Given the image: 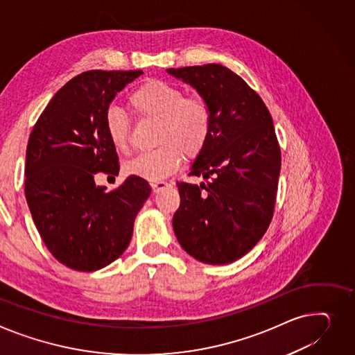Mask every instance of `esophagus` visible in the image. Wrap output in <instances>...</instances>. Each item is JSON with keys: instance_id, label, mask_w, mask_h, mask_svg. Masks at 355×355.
Here are the masks:
<instances>
[{"instance_id": "1", "label": "esophagus", "mask_w": 355, "mask_h": 355, "mask_svg": "<svg viewBox=\"0 0 355 355\" xmlns=\"http://www.w3.org/2000/svg\"><path fill=\"white\" fill-rule=\"evenodd\" d=\"M167 185H168V184L165 182V181H157V182H153V184H151L154 193H158L159 190H162V188H165Z\"/></svg>"}]
</instances>
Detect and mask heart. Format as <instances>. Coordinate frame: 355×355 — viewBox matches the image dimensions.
<instances>
[{
  "mask_svg": "<svg viewBox=\"0 0 355 355\" xmlns=\"http://www.w3.org/2000/svg\"><path fill=\"white\" fill-rule=\"evenodd\" d=\"M128 105L139 120L157 121L155 150L141 153L125 164V171L139 178L155 181L175 173L182 155L194 158L207 147L214 128V111L202 96H185L180 87L148 80L128 96ZM105 134L111 146L125 151L130 144V121L116 107L104 116Z\"/></svg>",
  "mask_w": 355,
  "mask_h": 355,
  "instance_id": "b5f03b06",
  "label": "heart"
}]
</instances>
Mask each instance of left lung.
<instances>
[{
    "label": "left lung",
    "mask_w": 355,
    "mask_h": 355,
    "mask_svg": "<svg viewBox=\"0 0 355 355\" xmlns=\"http://www.w3.org/2000/svg\"><path fill=\"white\" fill-rule=\"evenodd\" d=\"M167 71L197 88L214 111L211 138L188 174L207 182H177L174 232L198 261L228 264L263 239L274 216L281 148L272 116L261 97L221 64Z\"/></svg>",
    "instance_id": "left-lung-1"
}]
</instances>
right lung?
I'll list each match as a JSON object with an SVG mask.
<instances>
[{
  "instance_id": "right-lung-1",
  "label": "right lung",
  "mask_w": 355,
  "mask_h": 355,
  "mask_svg": "<svg viewBox=\"0 0 355 355\" xmlns=\"http://www.w3.org/2000/svg\"><path fill=\"white\" fill-rule=\"evenodd\" d=\"M141 74V69L78 74L57 91L30 134L26 198L45 247L71 270L96 271L115 261L151 194L150 184L137 175L108 193L94 181L97 173L120 171L104 116L115 94Z\"/></svg>"
}]
</instances>
